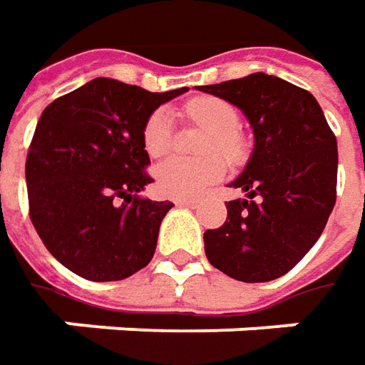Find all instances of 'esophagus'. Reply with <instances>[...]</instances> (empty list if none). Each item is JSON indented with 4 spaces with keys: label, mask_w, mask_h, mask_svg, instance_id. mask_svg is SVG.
<instances>
[{
    "label": "esophagus",
    "mask_w": 365,
    "mask_h": 365,
    "mask_svg": "<svg viewBox=\"0 0 365 365\" xmlns=\"http://www.w3.org/2000/svg\"><path fill=\"white\" fill-rule=\"evenodd\" d=\"M176 207H197V199H176Z\"/></svg>",
    "instance_id": "esophagus-1"
}]
</instances>
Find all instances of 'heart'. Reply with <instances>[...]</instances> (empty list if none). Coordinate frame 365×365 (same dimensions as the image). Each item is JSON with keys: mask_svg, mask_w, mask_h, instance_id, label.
Returning a JSON list of instances; mask_svg holds the SVG:
<instances>
[{"mask_svg": "<svg viewBox=\"0 0 365 365\" xmlns=\"http://www.w3.org/2000/svg\"><path fill=\"white\" fill-rule=\"evenodd\" d=\"M187 115L195 123L203 125L213 133L209 150H219L223 156L233 158L237 154L235 130H237V111L230 103L203 97L195 99L187 106ZM142 142L150 156L158 158L166 154L173 144V118L166 109H156L146 120ZM225 175V162L219 156L205 160H185V158H168L156 166V189L168 199H195L209 185L217 182Z\"/></svg>", "mask_w": 365, "mask_h": 365, "instance_id": "b5f03b06", "label": "heart"}]
</instances>
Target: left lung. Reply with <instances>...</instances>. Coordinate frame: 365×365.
Wrapping results in <instances>:
<instances>
[{
    "instance_id": "left-lung-1",
    "label": "left lung",
    "mask_w": 365,
    "mask_h": 365,
    "mask_svg": "<svg viewBox=\"0 0 365 365\" xmlns=\"http://www.w3.org/2000/svg\"><path fill=\"white\" fill-rule=\"evenodd\" d=\"M197 89L237 107L254 132L250 160L230 182L245 199L225 203L227 221L205 232L207 259L242 282L280 278L327 225L337 140L315 97L284 78L254 73Z\"/></svg>"
}]
</instances>
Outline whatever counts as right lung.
Instances as JSON below:
<instances>
[{
  "label": "right lung",
  "instance_id": "1",
  "mask_svg": "<svg viewBox=\"0 0 365 365\" xmlns=\"http://www.w3.org/2000/svg\"><path fill=\"white\" fill-rule=\"evenodd\" d=\"M187 91L150 93L99 77L42 111L26 158L30 219L71 272L111 282L152 259L175 205L140 195L152 182L142 132L162 103Z\"/></svg>",
  "mask_w": 365,
  "mask_h": 365
}]
</instances>
